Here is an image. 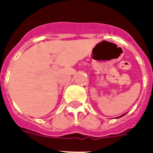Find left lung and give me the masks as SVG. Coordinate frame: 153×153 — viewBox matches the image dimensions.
I'll use <instances>...</instances> for the list:
<instances>
[{"instance_id": "obj_1", "label": "left lung", "mask_w": 153, "mask_h": 153, "mask_svg": "<svg viewBox=\"0 0 153 153\" xmlns=\"http://www.w3.org/2000/svg\"><path fill=\"white\" fill-rule=\"evenodd\" d=\"M126 114H122V115H121V116L118 117H123V116H124V115H126ZM118 117H117V118H118Z\"/></svg>"}]
</instances>
